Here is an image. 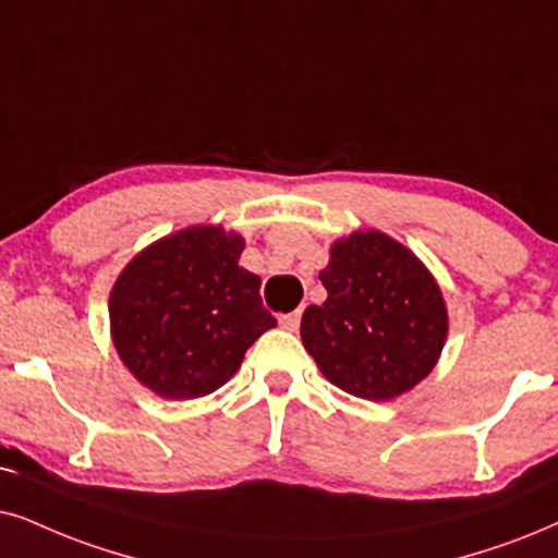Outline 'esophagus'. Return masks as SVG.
<instances>
[{"label":"esophagus","instance_id":"esophagus-1","mask_svg":"<svg viewBox=\"0 0 558 558\" xmlns=\"http://www.w3.org/2000/svg\"><path fill=\"white\" fill-rule=\"evenodd\" d=\"M280 327L288 329V331H299V327H301V312L280 316Z\"/></svg>","mask_w":558,"mask_h":558}]
</instances>
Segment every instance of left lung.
<instances>
[{"label": "left lung", "mask_w": 558, "mask_h": 558, "mask_svg": "<svg viewBox=\"0 0 558 558\" xmlns=\"http://www.w3.org/2000/svg\"><path fill=\"white\" fill-rule=\"evenodd\" d=\"M301 340L324 378L357 399L389 401L427 378L448 337L440 286L414 252L384 231H352L319 272Z\"/></svg>", "instance_id": "obj_1"}]
</instances>
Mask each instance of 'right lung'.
Instances as JSON below:
<instances>
[{
  "mask_svg": "<svg viewBox=\"0 0 558 558\" xmlns=\"http://www.w3.org/2000/svg\"><path fill=\"white\" fill-rule=\"evenodd\" d=\"M244 239L221 227L174 231L138 252L110 291V335L146 389L185 401L221 389L272 329Z\"/></svg>",
  "mask_w": 558,
  "mask_h": 558,
  "instance_id": "right-lung-1",
  "label": "right lung"
}]
</instances>
